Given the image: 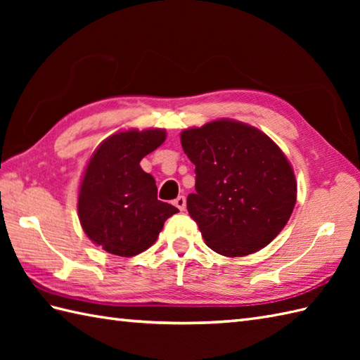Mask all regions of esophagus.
I'll list each match as a JSON object with an SVG mask.
<instances>
[{
	"instance_id": "34e87169",
	"label": "esophagus",
	"mask_w": 360,
	"mask_h": 360,
	"mask_svg": "<svg viewBox=\"0 0 360 360\" xmlns=\"http://www.w3.org/2000/svg\"><path fill=\"white\" fill-rule=\"evenodd\" d=\"M173 204H174L176 207H178L181 212H182V210H186V205H187L186 196H178V198H176V200L173 201Z\"/></svg>"
}]
</instances>
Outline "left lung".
Here are the masks:
<instances>
[{
	"label": "left lung",
	"instance_id": "left-lung-1",
	"mask_svg": "<svg viewBox=\"0 0 360 360\" xmlns=\"http://www.w3.org/2000/svg\"><path fill=\"white\" fill-rule=\"evenodd\" d=\"M195 164V193L187 210L205 244L224 257L267 246L286 226L297 200L292 167L259 129L221 119L181 133Z\"/></svg>",
	"mask_w": 360,
	"mask_h": 360
}]
</instances>
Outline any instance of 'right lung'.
Listing matches in <instances>:
<instances>
[{
    "mask_svg": "<svg viewBox=\"0 0 360 360\" xmlns=\"http://www.w3.org/2000/svg\"><path fill=\"white\" fill-rule=\"evenodd\" d=\"M165 141L164 129H128L105 139L91 156L79 190V218L89 240L119 257H134L158 240L179 210L158 200L156 181L141 160Z\"/></svg>",
    "mask_w": 360,
    "mask_h": 360,
    "instance_id": "right-lung-1",
    "label": "right lung"
}]
</instances>
